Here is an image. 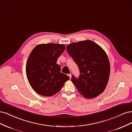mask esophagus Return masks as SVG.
<instances>
[{"label":"esophagus","instance_id":"obj_1","mask_svg":"<svg viewBox=\"0 0 132 132\" xmlns=\"http://www.w3.org/2000/svg\"><path fill=\"white\" fill-rule=\"evenodd\" d=\"M68 76H69V78L71 79V74H68Z\"/></svg>","mask_w":132,"mask_h":132}]
</instances>
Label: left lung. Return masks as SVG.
Listing matches in <instances>:
<instances>
[{"instance_id":"obj_1","label":"left lung","mask_w":132,"mask_h":132,"mask_svg":"<svg viewBox=\"0 0 132 132\" xmlns=\"http://www.w3.org/2000/svg\"><path fill=\"white\" fill-rule=\"evenodd\" d=\"M67 51L79 70V77L73 75L71 79L78 91L86 98L100 95L106 88L110 73L105 52L90 40L71 43Z\"/></svg>"}]
</instances>
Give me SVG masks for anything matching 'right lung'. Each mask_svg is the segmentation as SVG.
<instances>
[{
    "label": "right lung",
    "mask_w": 132,
    "mask_h": 132,
    "mask_svg": "<svg viewBox=\"0 0 132 132\" xmlns=\"http://www.w3.org/2000/svg\"><path fill=\"white\" fill-rule=\"evenodd\" d=\"M65 50L61 44L39 45L31 52L27 59L26 74L32 89L43 96L57 93L69 77L61 72L57 64L58 57Z\"/></svg>",
    "instance_id": "add662e5"
}]
</instances>
